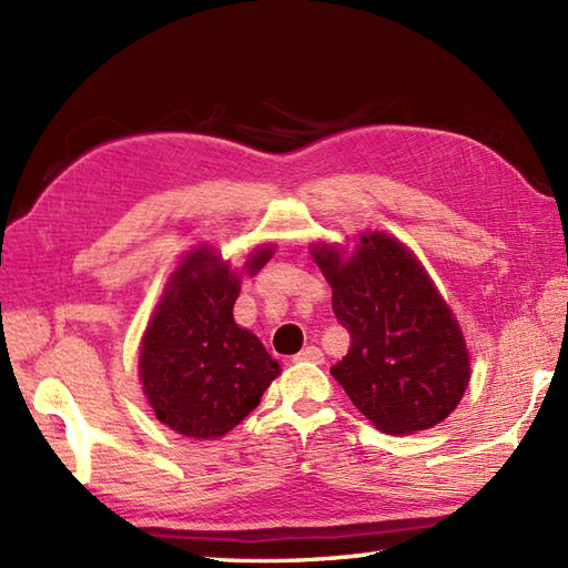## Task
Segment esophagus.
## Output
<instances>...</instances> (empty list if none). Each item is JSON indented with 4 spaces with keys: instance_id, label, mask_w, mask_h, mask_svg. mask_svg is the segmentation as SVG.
Segmentation results:
<instances>
[{
    "instance_id": "34e87169",
    "label": "esophagus",
    "mask_w": 568,
    "mask_h": 568,
    "mask_svg": "<svg viewBox=\"0 0 568 568\" xmlns=\"http://www.w3.org/2000/svg\"><path fill=\"white\" fill-rule=\"evenodd\" d=\"M293 361H297V364H303V361H310V364H322L324 356H322V352H320L317 346H305L303 352L295 354Z\"/></svg>"
}]
</instances>
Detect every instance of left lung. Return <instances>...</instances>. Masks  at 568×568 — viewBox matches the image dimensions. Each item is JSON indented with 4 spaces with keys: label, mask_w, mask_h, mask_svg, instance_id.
Returning a JSON list of instances; mask_svg holds the SVG:
<instances>
[{
    "label": "left lung",
    "mask_w": 568,
    "mask_h": 568,
    "mask_svg": "<svg viewBox=\"0 0 568 568\" xmlns=\"http://www.w3.org/2000/svg\"><path fill=\"white\" fill-rule=\"evenodd\" d=\"M315 263L332 285L334 317L352 336L332 366L352 403L388 434L449 417L470 378L464 334L413 253L393 236L366 234L348 261L317 246Z\"/></svg>",
    "instance_id": "8db88e82"
}]
</instances>
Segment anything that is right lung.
<instances>
[{
	"instance_id": "1",
	"label": "right lung",
	"mask_w": 568,
	"mask_h": 568,
	"mask_svg": "<svg viewBox=\"0 0 568 568\" xmlns=\"http://www.w3.org/2000/svg\"><path fill=\"white\" fill-rule=\"evenodd\" d=\"M271 248L251 256L258 271ZM239 277L210 248L187 253L168 283L141 346V381L163 425L195 439L234 429L281 373L263 344L234 322Z\"/></svg>"
}]
</instances>
